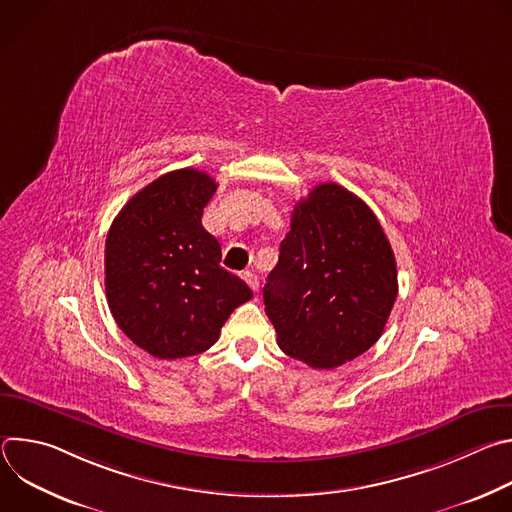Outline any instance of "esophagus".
I'll use <instances>...</instances> for the list:
<instances>
[{"instance_id":"obj_1","label":"esophagus","mask_w":512,"mask_h":512,"mask_svg":"<svg viewBox=\"0 0 512 512\" xmlns=\"http://www.w3.org/2000/svg\"><path fill=\"white\" fill-rule=\"evenodd\" d=\"M243 279L247 281V285H249L253 291L259 289V277H257L253 271H245V273H243Z\"/></svg>"}]
</instances>
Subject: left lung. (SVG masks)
I'll return each instance as SVG.
<instances>
[{"label":"left lung","instance_id":"left-lung-1","mask_svg":"<svg viewBox=\"0 0 512 512\" xmlns=\"http://www.w3.org/2000/svg\"><path fill=\"white\" fill-rule=\"evenodd\" d=\"M395 298V255L375 212L338 184L316 186L294 206L263 287L279 348L336 369L381 338Z\"/></svg>","mask_w":512,"mask_h":512}]
</instances>
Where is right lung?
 Returning <instances> with one entry per match:
<instances>
[{
	"label": "right lung",
	"mask_w": 512,
	"mask_h": 512,
	"mask_svg": "<svg viewBox=\"0 0 512 512\" xmlns=\"http://www.w3.org/2000/svg\"><path fill=\"white\" fill-rule=\"evenodd\" d=\"M216 182L174 170L141 188L115 216L105 241L109 310L127 338L156 358L208 350L249 285L221 267V245L202 227Z\"/></svg>",
	"instance_id": "right-lung-1"
}]
</instances>
